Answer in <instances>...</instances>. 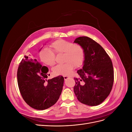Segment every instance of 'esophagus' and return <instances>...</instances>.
I'll use <instances>...</instances> for the list:
<instances>
[{"instance_id":"esophagus-1","label":"esophagus","mask_w":132,"mask_h":132,"mask_svg":"<svg viewBox=\"0 0 132 132\" xmlns=\"http://www.w3.org/2000/svg\"><path fill=\"white\" fill-rule=\"evenodd\" d=\"M68 78H69V77H68V76H64V80H67Z\"/></svg>"}]
</instances>
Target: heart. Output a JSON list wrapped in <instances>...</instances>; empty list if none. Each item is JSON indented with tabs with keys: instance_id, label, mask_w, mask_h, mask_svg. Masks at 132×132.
Returning a JSON list of instances; mask_svg holds the SVG:
<instances>
[{
	"instance_id": "obj_1",
	"label": "heart",
	"mask_w": 132,
	"mask_h": 132,
	"mask_svg": "<svg viewBox=\"0 0 132 132\" xmlns=\"http://www.w3.org/2000/svg\"><path fill=\"white\" fill-rule=\"evenodd\" d=\"M55 53H63L62 64H58L53 69L55 75L69 76L73 72L75 65H81L85 60V52L82 46L77 44L59 39L51 46ZM41 61L48 66H53L55 64V54L50 50L45 48L39 53Z\"/></svg>"
}]
</instances>
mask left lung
I'll return each mask as SVG.
<instances>
[{"mask_svg":"<svg viewBox=\"0 0 132 132\" xmlns=\"http://www.w3.org/2000/svg\"><path fill=\"white\" fill-rule=\"evenodd\" d=\"M74 42L82 46L85 52L82 68L77 71L79 78H74V94L82 103L97 106L107 97L112 88V63L105 50L91 38L79 37Z\"/></svg>","mask_w":132,"mask_h":132,"instance_id":"left-lung-1","label":"left lung"}]
</instances>
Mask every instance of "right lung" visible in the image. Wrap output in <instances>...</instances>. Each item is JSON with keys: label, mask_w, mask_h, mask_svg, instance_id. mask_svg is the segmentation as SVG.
<instances>
[{"label": "right lung", "mask_w": 132, "mask_h": 132, "mask_svg": "<svg viewBox=\"0 0 132 132\" xmlns=\"http://www.w3.org/2000/svg\"><path fill=\"white\" fill-rule=\"evenodd\" d=\"M48 72L47 67L26 55L20 63L17 73L19 88L23 100L33 109H48L57 102L62 93L64 78L58 76L47 80Z\"/></svg>", "instance_id": "add662e5"}]
</instances>
